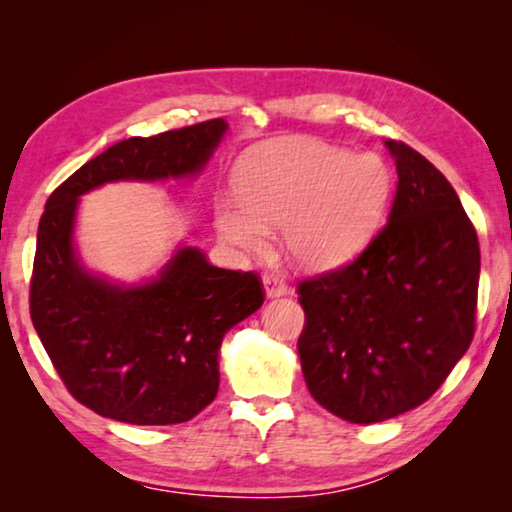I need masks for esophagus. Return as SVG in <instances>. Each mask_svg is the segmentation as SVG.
Masks as SVG:
<instances>
[{
  "mask_svg": "<svg viewBox=\"0 0 512 512\" xmlns=\"http://www.w3.org/2000/svg\"><path fill=\"white\" fill-rule=\"evenodd\" d=\"M264 293L268 300L280 298L287 293V284H284L282 277H277V275H264Z\"/></svg>",
  "mask_w": 512,
  "mask_h": 512,
  "instance_id": "obj_1",
  "label": "esophagus"
}]
</instances>
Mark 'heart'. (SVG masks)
Wrapping results in <instances>:
<instances>
[{
  "instance_id": "1",
  "label": "heart",
  "mask_w": 512,
  "mask_h": 512,
  "mask_svg": "<svg viewBox=\"0 0 512 512\" xmlns=\"http://www.w3.org/2000/svg\"><path fill=\"white\" fill-rule=\"evenodd\" d=\"M391 169L375 153H350L318 140H273L239 162V196H221L216 228L228 244L264 250L268 225L305 271H332L357 257L391 198Z\"/></svg>"
}]
</instances>
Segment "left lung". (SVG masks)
<instances>
[{"label": "left lung", "mask_w": 512, "mask_h": 512, "mask_svg": "<svg viewBox=\"0 0 512 512\" xmlns=\"http://www.w3.org/2000/svg\"><path fill=\"white\" fill-rule=\"evenodd\" d=\"M397 192L388 223L352 264L300 282L307 388L354 424L427 402L470 348L481 253L461 198L433 164L386 140Z\"/></svg>", "instance_id": "1"}]
</instances>
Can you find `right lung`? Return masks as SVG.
I'll use <instances>...</instances> for the list:
<instances>
[{
	"label": "right lung",
	"instance_id": "1",
	"mask_svg": "<svg viewBox=\"0 0 512 512\" xmlns=\"http://www.w3.org/2000/svg\"><path fill=\"white\" fill-rule=\"evenodd\" d=\"M228 121L210 119L131 137L74 171L38 225L31 320L67 391L103 418L128 424L192 420L219 391V350L230 327L262 307L253 273L216 268L178 244L160 273L124 284L85 268L74 230L81 196L119 180L194 178Z\"/></svg>",
	"mask_w": 512,
	"mask_h": 512
}]
</instances>
